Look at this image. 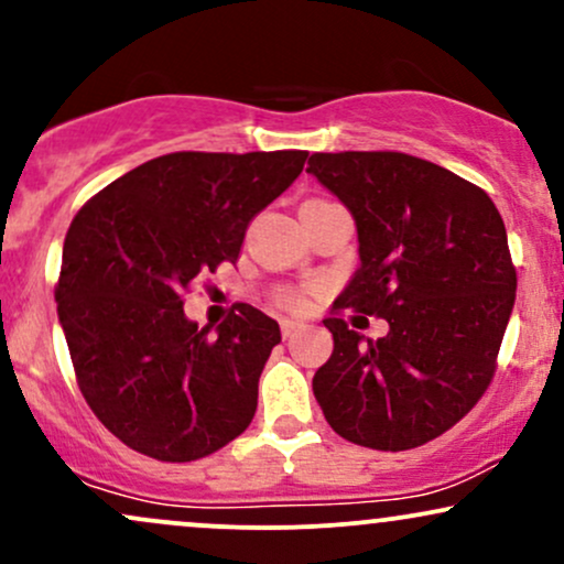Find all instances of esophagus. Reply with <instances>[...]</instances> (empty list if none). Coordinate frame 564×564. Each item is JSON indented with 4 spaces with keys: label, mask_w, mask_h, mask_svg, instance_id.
Listing matches in <instances>:
<instances>
[{
    "label": "esophagus",
    "mask_w": 564,
    "mask_h": 564,
    "mask_svg": "<svg viewBox=\"0 0 564 564\" xmlns=\"http://www.w3.org/2000/svg\"><path fill=\"white\" fill-rule=\"evenodd\" d=\"M300 326H302L300 321H289V318H283V321H281V334H283V339H289V336L294 334L296 328H300Z\"/></svg>",
    "instance_id": "obj_1"
}]
</instances>
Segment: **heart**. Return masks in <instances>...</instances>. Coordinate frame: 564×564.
<instances>
[{"label":"heart","instance_id":"1","mask_svg":"<svg viewBox=\"0 0 564 564\" xmlns=\"http://www.w3.org/2000/svg\"><path fill=\"white\" fill-rule=\"evenodd\" d=\"M278 304L286 310H304L307 307V291H296V289H286L278 294Z\"/></svg>","mask_w":564,"mask_h":564}]
</instances>
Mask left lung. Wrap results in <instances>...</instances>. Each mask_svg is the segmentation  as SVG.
<instances>
[{"mask_svg":"<svg viewBox=\"0 0 564 564\" xmlns=\"http://www.w3.org/2000/svg\"><path fill=\"white\" fill-rule=\"evenodd\" d=\"M307 172L355 217L360 254L323 321L334 352L315 400L349 443L419 448L462 422L496 373L517 291L503 219L482 187L408 153H313ZM345 308L391 332L368 340Z\"/></svg>","mask_w":564,"mask_h":564,"instance_id":"left-lung-1","label":"left lung"}]
</instances>
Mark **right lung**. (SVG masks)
I'll list each match as a JSON object with an SVG mask.
<instances>
[{
  "label": "right lung",
  "mask_w": 564,
  "mask_h": 564,
  "mask_svg": "<svg viewBox=\"0 0 564 564\" xmlns=\"http://www.w3.org/2000/svg\"><path fill=\"white\" fill-rule=\"evenodd\" d=\"M307 151L151 159L82 206L55 286L79 390L108 432L159 462L236 440L281 328L251 304L209 326L185 318L200 273L236 262L246 228L300 177Z\"/></svg>",
  "instance_id": "right-lung-1"
}]
</instances>
